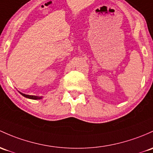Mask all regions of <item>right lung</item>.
<instances>
[{"instance_id": "1", "label": "right lung", "mask_w": 153, "mask_h": 153, "mask_svg": "<svg viewBox=\"0 0 153 153\" xmlns=\"http://www.w3.org/2000/svg\"><path fill=\"white\" fill-rule=\"evenodd\" d=\"M20 94L22 95V96H23L24 97H25V98H30V99H34V100H37V99H41V98H42V96H30V95H25L24 94V93H20Z\"/></svg>"}]
</instances>
